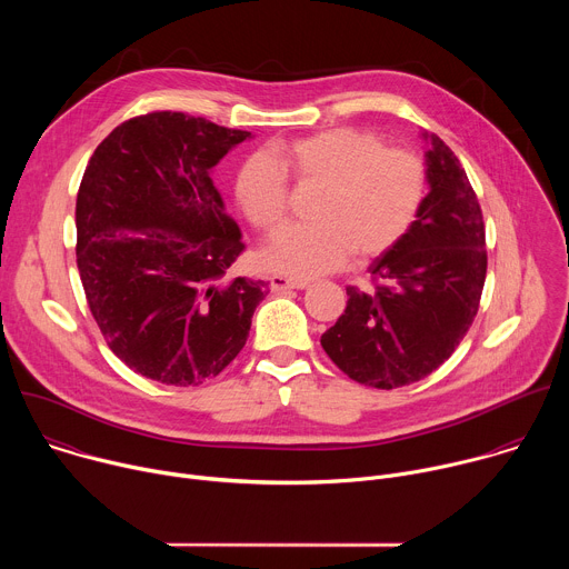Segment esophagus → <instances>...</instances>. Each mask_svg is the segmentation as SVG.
<instances>
[{"label": "esophagus", "instance_id": "34e87169", "mask_svg": "<svg viewBox=\"0 0 569 569\" xmlns=\"http://www.w3.org/2000/svg\"><path fill=\"white\" fill-rule=\"evenodd\" d=\"M270 286H272V290H274V292L292 290V288H306V283H303V281H292V279H286V277H281V274H274V277L270 279Z\"/></svg>", "mask_w": 569, "mask_h": 569}]
</instances>
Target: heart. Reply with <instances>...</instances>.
Here are the masks:
<instances>
[{
	"label": "heart",
	"mask_w": 569,
	"mask_h": 569,
	"mask_svg": "<svg viewBox=\"0 0 569 569\" xmlns=\"http://www.w3.org/2000/svg\"><path fill=\"white\" fill-rule=\"evenodd\" d=\"M288 176L319 184L312 220L286 224L261 252L268 270L310 279L340 268L349 252L376 257L398 242L417 220L428 176L417 152L385 148L365 130L333 128L254 152L236 176V202L259 229H274L288 213Z\"/></svg>",
	"instance_id": "heart-1"
}]
</instances>
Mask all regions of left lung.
Masks as SVG:
<instances>
[{"instance_id": "1", "label": "left lung", "mask_w": 569, "mask_h": 569, "mask_svg": "<svg viewBox=\"0 0 569 569\" xmlns=\"http://www.w3.org/2000/svg\"><path fill=\"white\" fill-rule=\"evenodd\" d=\"M430 193L398 242L369 266L376 292L349 301L321 336L329 358L356 382L393 389L439 369L468 333L486 279V233L457 154L423 132Z\"/></svg>"}]
</instances>
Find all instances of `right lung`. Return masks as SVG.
Returning <instances> with one entry per match:
<instances>
[{"instance_id": "1", "label": "right lung", "mask_w": 569, "mask_h": 569, "mask_svg": "<svg viewBox=\"0 0 569 569\" xmlns=\"http://www.w3.org/2000/svg\"><path fill=\"white\" fill-rule=\"evenodd\" d=\"M248 130L184 112L117 126L76 198V263L112 353L134 373L189 387L246 347L268 281L227 279L246 250L211 169Z\"/></svg>"}]
</instances>
